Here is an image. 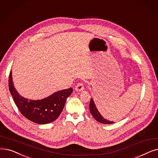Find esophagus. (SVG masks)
I'll return each mask as SVG.
<instances>
[{"mask_svg":"<svg viewBox=\"0 0 158 158\" xmlns=\"http://www.w3.org/2000/svg\"><path fill=\"white\" fill-rule=\"evenodd\" d=\"M75 90H76L77 92L83 91V90H85V86L82 83H77V85L76 86H75Z\"/></svg>","mask_w":158,"mask_h":158,"instance_id":"34e87169","label":"esophagus"}]
</instances>
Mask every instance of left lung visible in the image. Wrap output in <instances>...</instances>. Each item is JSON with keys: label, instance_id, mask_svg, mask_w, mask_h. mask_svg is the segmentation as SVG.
Returning <instances> with one entry per match:
<instances>
[{"label": "left lung", "instance_id": "1", "mask_svg": "<svg viewBox=\"0 0 158 158\" xmlns=\"http://www.w3.org/2000/svg\"><path fill=\"white\" fill-rule=\"evenodd\" d=\"M89 108H90V111L91 114L92 115V116L96 121H98V122H99L101 123H102V124H112V123H114V121H110L109 120H107L102 117L101 114L98 111V110L97 107H96L92 98H91V99H90Z\"/></svg>", "mask_w": 158, "mask_h": 158}]
</instances>
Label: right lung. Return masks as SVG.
Listing matches in <instances>:
<instances>
[{"label":"right lung","mask_w":158,"mask_h":158,"mask_svg":"<svg viewBox=\"0 0 158 158\" xmlns=\"http://www.w3.org/2000/svg\"><path fill=\"white\" fill-rule=\"evenodd\" d=\"M9 90L19 111L26 118L37 124H48L54 121L62 112L68 97L73 89L58 91L44 99L29 100L20 95L13 86L12 73L9 77Z\"/></svg>","instance_id":"obj_1"}]
</instances>
